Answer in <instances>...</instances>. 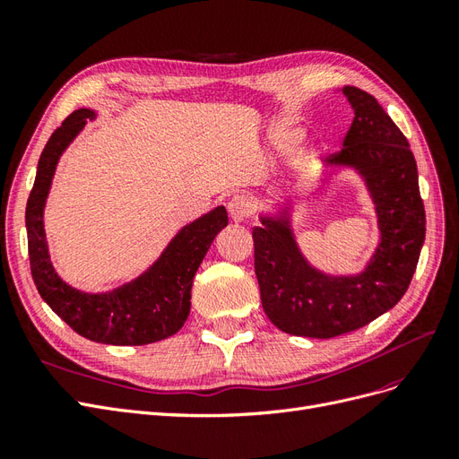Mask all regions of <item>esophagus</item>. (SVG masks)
I'll return each mask as SVG.
<instances>
[{"label":"esophagus","instance_id":"1","mask_svg":"<svg viewBox=\"0 0 459 459\" xmlns=\"http://www.w3.org/2000/svg\"><path fill=\"white\" fill-rule=\"evenodd\" d=\"M228 212L231 216V220L241 221V220L248 218L255 212V203H253V199H248L247 195H235L228 203Z\"/></svg>","mask_w":459,"mask_h":459}]
</instances>
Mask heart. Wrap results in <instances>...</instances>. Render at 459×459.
<instances>
[{"label": "heart", "mask_w": 459, "mask_h": 459, "mask_svg": "<svg viewBox=\"0 0 459 459\" xmlns=\"http://www.w3.org/2000/svg\"><path fill=\"white\" fill-rule=\"evenodd\" d=\"M275 140H277V143L285 145V143H287V134H285V132H277V134H275Z\"/></svg>", "instance_id": "1"}]
</instances>
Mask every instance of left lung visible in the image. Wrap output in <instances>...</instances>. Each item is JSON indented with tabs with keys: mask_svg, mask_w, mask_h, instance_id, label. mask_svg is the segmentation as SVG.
<instances>
[{
	"mask_svg": "<svg viewBox=\"0 0 459 459\" xmlns=\"http://www.w3.org/2000/svg\"><path fill=\"white\" fill-rule=\"evenodd\" d=\"M342 93L354 120L333 166H352L364 178L377 212L381 243L358 275H327L299 251L289 221L262 216L253 230L255 272L262 308L289 335L331 339L368 325L404 297L425 241V208L418 164L406 135L373 95L356 86Z\"/></svg>",
	"mask_w": 459,
	"mask_h": 459,
	"instance_id": "8db88e82",
	"label": "left lung"
}]
</instances>
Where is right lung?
Masks as SVG:
<instances>
[{"label":"right lung","mask_w":459,"mask_h":459,"mask_svg":"<svg viewBox=\"0 0 459 459\" xmlns=\"http://www.w3.org/2000/svg\"><path fill=\"white\" fill-rule=\"evenodd\" d=\"M91 108L74 110L55 130L39 155L36 182L26 203V231L32 280L49 308L78 335L103 344L137 346L157 342L182 329L191 308V285L197 268L221 228L228 226L224 206L191 221L179 231L160 258L137 280L100 295L82 293L55 273L44 231V206L63 151L86 120Z\"/></svg>","instance_id":"1"}]
</instances>
